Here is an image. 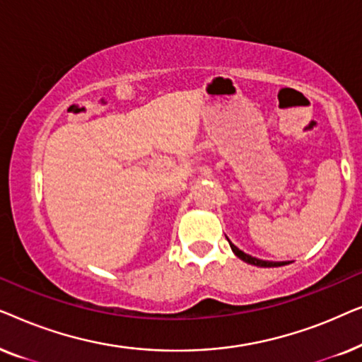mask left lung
I'll list each match as a JSON object with an SVG mask.
<instances>
[{
    "mask_svg": "<svg viewBox=\"0 0 362 362\" xmlns=\"http://www.w3.org/2000/svg\"><path fill=\"white\" fill-rule=\"evenodd\" d=\"M230 244V249L234 250V254L239 257V259H242L244 262H247V264H250V265H257V267H280V265H285L284 262H267V260H259V259H255V257H252V255H249V254H244V252L242 250H239L237 249V247L232 244V242H229Z\"/></svg>",
    "mask_w": 362,
    "mask_h": 362,
    "instance_id": "obj_1",
    "label": "left lung"
}]
</instances>
